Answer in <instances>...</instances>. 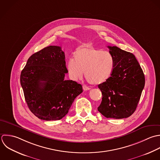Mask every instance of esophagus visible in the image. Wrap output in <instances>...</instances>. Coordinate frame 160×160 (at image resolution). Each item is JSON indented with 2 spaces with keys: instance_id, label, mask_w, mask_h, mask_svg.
<instances>
[{
  "instance_id": "esophagus-1",
  "label": "esophagus",
  "mask_w": 160,
  "mask_h": 160,
  "mask_svg": "<svg viewBox=\"0 0 160 160\" xmlns=\"http://www.w3.org/2000/svg\"><path fill=\"white\" fill-rule=\"evenodd\" d=\"M83 90L86 91V90H90V88L88 87H87V86L85 85H83Z\"/></svg>"
}]
</instances>
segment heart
I'll return each mask as SVG.
<instances>
[{
    "mask_svg": "<svg viewBox=\"0 0 160 160\" xmlns=\"http://www.w3.org/2000/svg\"><path fill=\"white\" fill-rule=\"evenodd\" d=\"M67 64L70 77L81 79L84 74L87 80L98 85L107 81L115 69V60L110 52L94 48L88 45L77 48Z\"/></svg>",
    "mask_w": 160,
    "mask_h": 160,
    "instance_id": "heart-1",
    "label": "heart"
}]
</instances>
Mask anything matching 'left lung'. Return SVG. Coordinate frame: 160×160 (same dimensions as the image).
Instances as JSON below:
<instances>
[{
  "mask_svg": "<svg viewBox=\"0 0 160 160\" xmlns=\"http://www.w3.org/2000/svg\"><path fill=\"white\" fill-rule=\"evenodd\" d=\"M115 60L111 77L98 85L102 100L98 110L106 118H128L135 111L145 79L143 72L135 55L113 46H108Z\"/></svg>",
  "mask_w": 160,
  "mask_h": 160,
  "instance_id": "8db88e82",
  "label": "left lung"
}]
</instances>
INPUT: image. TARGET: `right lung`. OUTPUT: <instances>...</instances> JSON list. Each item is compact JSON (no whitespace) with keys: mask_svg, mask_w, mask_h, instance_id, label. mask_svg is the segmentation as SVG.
<instances>
[{"mask_svg":"<svg viewBox=\"0 0 160 160\" xmlns=\"http://www.w3.org/2000/svg\"><path fill=\"white\" fill-rule=\"evenodd\" d=\"M65 58L60 47L50 45L31 55L21 72L27 106L39 119H62L83 92L82 85L64 79L68 73Z\"/></svg>","mask_w":160,"mask_h":160,"instance_id":"1","label":"right lung"}]
</instances>
